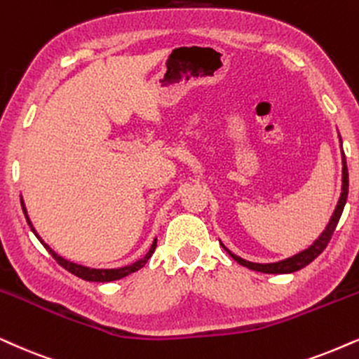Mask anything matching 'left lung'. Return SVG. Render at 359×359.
Masks as SVG:
<instances>
[{
	"mask_svg": "<svg viewBox=\"0 0 359 359\" xmlns=\"http://www.w3.org/2000/svg\"><path fill=\"white\" fill-rule=\"evenodd\" d=\"M339 146H343L341 142V137H339ZM341 164H343V175H341V195H339V201L337 203V208H334L333 215H331V219L328 222V225L325 226V230L321 232V235L318 238L313 242L310 247L305 248V250L297 253V255L290 257V258H285V260H280V262H273V263H255V262H248V260H243L242 257L235 255L229 250V248L225 247L224 243L220 242L222 247L225 248L226 252H229V255L233 258L235 262L240 263V265L247 266V269L250 270H255V271H262V273H293V271H298L302 269H305L306 265H310V263L315 260L316 257L320 255L321 252L325 250L326 245L330 243L331 240V235H333L334 229H337L338 222H339V217H341L343 213V208H344V203H346V198H348V167H346V157H344V152H343V147H341Z\"/></svg>",
	"mask_w": 359,
	"mask_h": 359,
	"instance_id": "8db88e82",
	"label": "left lung"
}]
</instances>
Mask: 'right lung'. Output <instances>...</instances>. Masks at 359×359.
<instances>
[{"instance_id":"1","label":"right lung","mask_w":359,"mask_h":359,"mask_svg":"<svg viewBox=\"0 0 359 359\" xmlns=\"http://www.w3.org/2000/svg\"><path fill=\"white\" fill-rule=\"evenodd\" d=\"M21 207H22V212H25V217H26V222H28V225L31 226V232H33L36 235V238L39 240L41 243H43V247L46 248V250L51 253L54 260H56L59 265L62 266V269H66L67 271H71L72 275L79 276V278H83L86 281H101V283H106V281H114V280H121L124 278V276L134 273V271H137L142 269L144 265H146L149 258H151V255L154 253V250H156L157 247V238H154V242L151 245V248H149V252L144 255L142 258H139L137 262L130 263V265H126V266H119V269H90V266H86V265H79V263L76 262H71L67 260V258L57 255L56 252L53 250L49 245L44 242L43 238L39 237V233L36 232V229L33 226V224H31V219L28 215V210H26V205H25V201H22L21 197Z\"/></svg>"}]
</instances>
